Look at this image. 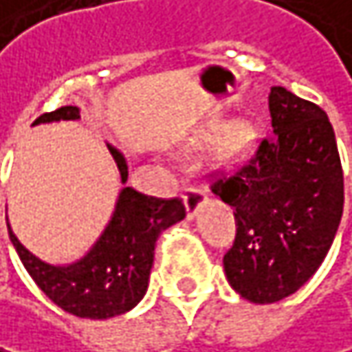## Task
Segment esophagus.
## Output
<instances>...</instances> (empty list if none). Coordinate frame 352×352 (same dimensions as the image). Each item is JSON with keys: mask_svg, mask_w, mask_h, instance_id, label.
<instances>
[{"mask_svg": "<svg viewBox=\"0 0 352 352\" xmlns=\"http://www.w3.org/2000/svg\"><path fill=\"white\" fill-rule=\"evenodd\" d=\"M183 199H185V208H187V215L193 217L199 208L206 204L208 199V191L204 187H197V185H189L185 187V193H183Z\"/></svg>", "mask_w": 352, "mask_h": 352, "instance_id": "34e87169", "label": "esophagus"}]
</instances>
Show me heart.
I'll return each instance as SVG.
<instances>
[{"mask_svg": "<svg viewBox=\"0 0 352 352\" xmlns=\"http://www.w3.org/2000/svg\"><path fill=\"white\" fill-rule=\"evenodd\" d=\"M254 143V129L243 120L228 122L219 137H217V151L223 159H238L243 157Z\"/></svg>", "mask_w": 352, "mask_h": 352, "instance_id": "1", "label": "heart"}]
</instances>
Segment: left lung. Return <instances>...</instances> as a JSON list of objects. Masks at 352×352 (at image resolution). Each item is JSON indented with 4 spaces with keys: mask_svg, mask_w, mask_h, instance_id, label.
Wrapping results in <instances>:
<instances>
[{
    "mask_svg": "<svg viewBox=\"0 0 352 352\" xmlns=\"http://www.w3.org/2000/svg\"><path fill=\"white\" fill-rule=\"evenodd\" d=\"M274 133L232 171L209 173V187L234 208L236 240L226 276L250 302H278L318 270L335 240L344 181L333 124L318 104L272 86Z\"/></svg>",
    "mask_w": 352,
    "mask_h": 352,
    "instance_id": "obj_1",
    "label": "left lung"
}]
</instances>
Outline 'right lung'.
I'll return each instance as SVG.
<instances>
[{
    "mask_svg": "<svg viewBox=\"0 0 352 352\" xmlns=\"http://www.w3.org/2000/svg\"><path fill=\"white\" fill-rule=\"evenodd\" d=\"M80 118L76 107H60L44 112L34 120H74ZM112 159L126 183L129 169L124 157L109 146ZM185 217V206L179 197H153L133 187H124L111 223L94 248L72 266H50L30 254L14 236L8 223L10 240L23 268L38 288L68 314L80 318H112L137 306L148 286V274L155 256V241L163 230Z\"/></svg>",
    "mask_w": 352,
    "mask_h": 352,
    "instance_id": "obj_1",
    "label": "right lung"
}]
</instances>
